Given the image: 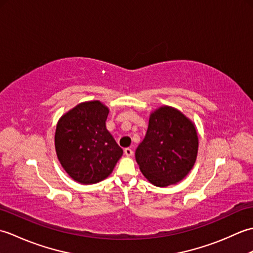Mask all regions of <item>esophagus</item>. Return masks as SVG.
Segmentation results:
<instances>
[{
	"instance_id": "obj_1",
	"label": "esophagus",
	"mask_w": 253,
	"mask_h": 253,
	"mask_svg": "<svg viewBox=\"0 0 253 253\" xmlns=\"http://www.w3.org/2000/svg\"><path fill=\"white\" fill-rule=\"evenodd\" d=\"M124 153H125L127 157H131V155L133 154V151L130 148H126V149H124Z\"/></svg>"
}]
</instances>
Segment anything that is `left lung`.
I'll list each match as a JSON object with an SVG mask.
<instances>
[{
  "instance_id": "left-lung-1",
  "label": "left lung",
  "mask_w": 253,
  "mask_h": 253,
  "mask_svg": "<svg viewBox=\"0 0 253 253\" xmlns=\"http://www.w3.org/2000/svg\"><path fill=\"white\" fill-rule=\"evenodd\" d=\"M198 136L193 124L173 107L152 113L146 137L136 150V161L154 186L180 181L196 162Z\"/></svg>"
}]
</instances>
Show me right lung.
Segmentation results:
<instances>
[{
  "mask_svg": "<svg viewBox=\"0 0 253 253\" xmlns=\"http://www.w3.org/2000/svg\"><path fill=\"white\" fill-rule=\"evenodd\" d=\"M109 109L99 101L84 102L58 121L55 149L62 166L74 180L95 184L109 176L123 149L106 129Z\"/></svg>",
  "mask_w": 253,
  "mask_h": 253,
  "instance_id": "right-lung-1",
  "label": "right lung"
}]
</instances>
